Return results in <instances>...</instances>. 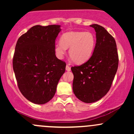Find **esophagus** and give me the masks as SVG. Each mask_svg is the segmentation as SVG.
Masks as SVG:
<instances>
[{
	"label": "esophagus",
	"mask_w": 134,
	"mask_h": 134,
	"mask_svg": "<svg viewBox=\"0 0 134 134\" xmlns=\"http://www.w3.org/2000/svg\"><path fill=\"white\" fill-rule=\"evenodd\" d=\"M65 69H66V70H67V71H70V70H71V69H70V67L69 65H66Z\"/></svg>",
	"instance_id": "34e87169"
}]
</instances>
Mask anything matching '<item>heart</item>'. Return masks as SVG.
<instances>
[{
    "instance_id": "b5f03b06",
    "label": "heart",
    "mask_w": 134,
    "mask_h": 134,
    "mask_svg": "<svg viewBox=\"0 0 134 134\" xmlns=\"http://www.w3.org/2000/svg\"><path fill=\"white\" fill-rule=\"evenodd\" d=\"M96 47V38L89 31H69L63 34L60 43L55 44V52L62 58L69 48V55L76 64L86 62L93 55Z\"/></svg>"
}]
</instances>
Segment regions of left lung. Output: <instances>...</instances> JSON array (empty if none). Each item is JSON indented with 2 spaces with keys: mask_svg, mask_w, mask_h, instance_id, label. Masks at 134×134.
Returning a JSON list of instances; mask_svg holds the SVG:
<instances>
[{
  "mask_svg": "<svg viewBox=\"0 0 134 134\" xmlns=\"http://www.w3.org/2000/svg\"><path fill=\"white\" fill-rule=\"evenodd\" d=\"M96 31V47L86 62L71 67L74 74L72 89L79 100L96 102L110 90L118 69V55L114 38L103 27L90 25Z\"/></svg>",
  "mask_w": 134,
  "mask_h": 134,
  "instance_id": "left-lung-1",
  "label": "left lung"
}]
</instances>
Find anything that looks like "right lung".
<instances>
[{"mask_svg":"<svg viewBox=\"0 0 134 134\" xmlns=\"http://www.w3.org/2000/svg\"><path fill=\"white\" fill-rule=\"evenodd\" d=\"M60 25L34 26L18 39L13 65L18 87L31 102L47 103L65 72V62L57 58L55 40Z\"/></svg>","mask_w":134,"mask_h":134,"instance_id":"right-lung-1","label":"right lung"}]
</instances>
